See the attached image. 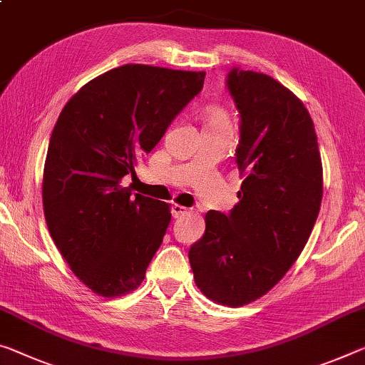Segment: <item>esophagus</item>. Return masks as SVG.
Returning <instances> with one entry per match:
<instances>
[{"instance_id":"esophagus-1","label":"esophagus","mask_w":365,"mask_h":365,"mask_svg":"<svg viewBox=\"0 0 365 365\" xmlns=\"http://www.w3.org/2000/svg\"><path fill=\"white\" fill-rule=\"evenodd\" d=\"M188 212L187 207H183L182 205H172V216L173 217H180L185 216Z\"/></svg>"}]
</instances>
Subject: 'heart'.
<instances>
[{
    "label": "heart",
    "mask_w": 365,
    "mask_h": 365,
    "mask_svg": "<svg viewBox=\"0 0 365 365\" xmlns=\"http://www.w3.org/2000/svg\"><path fill=\"white\" fill-rule=\"evenodd\" d=\"M205 131H232V120L225 108L211 106L205 110Z\"/></svg>",
    "instance_id": "b5f03b06"
}]
</instances>
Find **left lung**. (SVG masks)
Segmentation results:
<instances>
[{"label": "left lung", "mask_w": 365, "mask_h": 365, "mask_svg": "<svg viewBox=\"0 0 365 365\" xmlns=\"http://www.w3.org/2000/svg\"><path fill=\"white\" fill-rule=\"evenodd\" d=\"M227 88L240 112L230 214L207 211L188 253L195 282L212 302L242 307L264 296L302 253L323 196L314 121L296 94L268 74L232 69Z\"/></svg>", "instance_id": "8db88e82"}]
</instances>
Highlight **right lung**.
Masks as SVG:
<instances>
[{"instance_id":"right-lung-1","label":"right lung","mask_w":365,"mask_h":365,"mask_svg":"<svg viewBox=\"0 0 365 365\" xmlns=\"http://www.w3.org/2000/svg\"><path fill=\"white\" fill-rule=\"evenodd\" d=\"M205 71L123 65L63 107L43 167L48 232L69 268L102 297L141 284L170 222V205L121 185L170 121L200 94Z\"/></svg>"}]
</instances>
